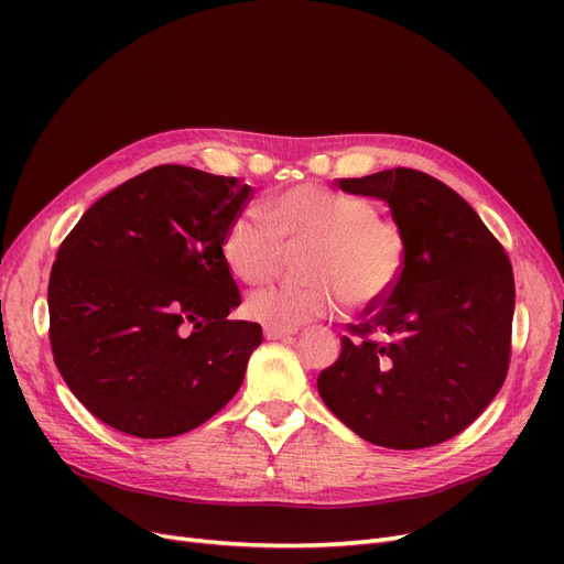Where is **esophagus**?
Masks as SVG:
<instances>
[{
    "label": "esophagus",
    "instance_id": "esophagus-1",
    "mask_svg": "<svg viewBox=\"0 0 564 564\" xmlns=\"http://www.w3.org/2000/svg\"><path fill=\"white\" fill-rule=\"evenodd\" d=\"M296 332L294 329H272V327H265L263 329V336L268 338V340H286V338H292Z\"/></svg>",
    "mask_w": 564,
    "mask_h": 564
}]
</instances>
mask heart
Masks as SVG:
<instances>
[{
    "label": "heart",
    "instance_id": "1",
    "mask_svg": "<svg viewBox=\"0 0 564 564\" xmlns=\"http://www.w3.org/2000/svg\"><path fill=\"white\" fill-rule=\"evenodd\" d=\"M268 226L235 216L220 237V259L237 280L261 284L282 265L284 251L308 249L303 278L311 284H272L253 292L245 311L272 329H299L329 317L340 301L379 308L406 268V237L395 220L377 214L369 197L301 183L263 199Z\"/></svg>",
    "mask_w": 564,
    "mask_h": 564
}]
</instances>
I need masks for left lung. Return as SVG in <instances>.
<instances>
[{
    "mask_svg": "<svg viewBox=\"0 0 564 564\" xmlns=\"http://www.w3.org/2000/svg\"><path fill=\"white\" fill-rule=\"evenodd\" d=\"M338 187L388 202L406 237V268L386 303L348 324L338 360L317 379L319 398L371 445H440L506 381L513 268L470 204L429 174L398 166Z\"/></svg>",
    "mask_w": 564,
    "mask_h": 564,
    "instance_id": "obj_1",
    "label": "left lung"
}]
</instances>
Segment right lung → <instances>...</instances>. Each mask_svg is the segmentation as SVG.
I'll return each mask as SVG.
<instances>
[{
	"instance_id": "1",
	"label": "right lung",
	"mask_w": 564,
	"mask_h": 564,
	"mask_svg": "<svg viewBox=\"0 0 564 564\" xmlns=\"http://www.w3.org/2000/svg\"><path fill=\"white\" fill-rule=\"evenodd\" d=\"M251 187L160 164L84 212L48 278V340L73 395L110 429L176 437L245 381L261 324L228 319L242 296L220 237Z\"/></svg>"
}]
</instances>
